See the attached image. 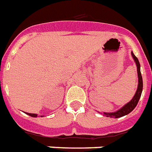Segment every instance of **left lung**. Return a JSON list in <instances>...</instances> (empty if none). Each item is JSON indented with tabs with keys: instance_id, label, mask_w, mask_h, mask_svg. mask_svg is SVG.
Segmentation results:
<instances>
[{
	"instance_id": "8db88e82",
	"label": "left lung",
	"mask_w": 152,
	"mask_h": 152,
	"mask_svg": "<svg viewBox=\"0 0 152 152\" xmlns=\"http://www.w3.org/2000/svg\"><path fill=\"white\" fill-rule=\"evenodd\" d=\"M132 56H133V59L135 60L136 64H137V74H138V88L136 92L135 96H133V98L131 99L130 101L129 102L128 104H126L122 108H121L120 110H118L116 112L113 113H104V116L106 117H115V118H120L124 116V115H128L129 113L135 108L136 106L137 105L138 102H139V99L140 98V96H141L142 90H143V80H142V76L141 73H140V65L139 60L136 57V56L134 55L132 52Z\"/></svg>"
}]
</instances>
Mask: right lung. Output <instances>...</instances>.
I'll list each match as a JSON object with an SVG mask.
<instances>
[{"instance_id":"1","label":"right lung","mask_w":152,"mask_h":152,"mask_svg":"<svg viewBox=\"0 0 152 152\" xmlns=\"http://www.w3.org/2000/svg\"><path fill=\"white\" fill-rule=\"evenodd\" d=\"M28 115H30V116H31V117H37V115H36V114H30V113H26Z\"/></svg>"}]
</instances>
